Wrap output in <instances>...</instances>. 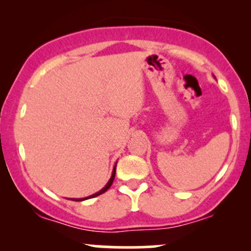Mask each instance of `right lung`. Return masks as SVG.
Listing matches in <instances>:
<instances>
[{
    "label": "right lung",
    "mask_w": 251,
    "mask_h": 251,
    "mask_svg": "<svg viewBox=\"0 0 251 251\" xmlns=\"http://www.w3.org/2000/svg\"><path fill=\"white\" fill-rule=\"evenodd\" d=\"M116 168H117V164L116 165H114V168H113V171H112V176H111V178H109V180L107 181V184H106L105 186H103V188L100 190V191H98V192H96V194H93V195H91V196H88V197H85V198H71V201H86V200H89V198H94V197H97V196H99V195H101V194H103V192H106L107 191V190L111 188V185H112V183H113V180H114V177H116Z\"/></svg>",
    "instance_id": "add662e5"
}]
</instances>
